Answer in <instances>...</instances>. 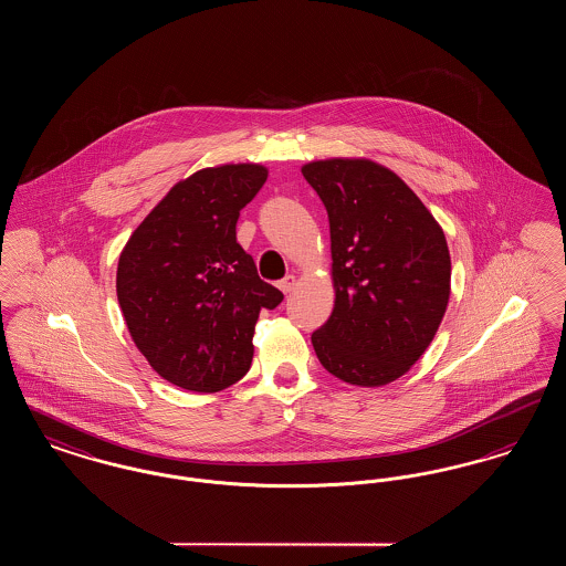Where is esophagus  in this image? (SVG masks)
Listing matches in <instances>:
<instances>
[{"instance_id": "esophagus-1", "label": "esophagus", "mask_w": 566, "mask_h": 566, "mask_svg": "<svg viewBox=\"0 0 566 566\" xmlns=\"http://www.w3.org/2000/svg\"><path fill=\"white\" fill-rule=\"evenodd\" d=\"M295 284L296 277L293 273H291V275H286V277H282V280L277 282V286H280V291H282V293H291V291L295 289Z\"/></svg>"}]
</instances>
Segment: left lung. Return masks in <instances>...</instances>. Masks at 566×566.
<instances>
[{
  "label": "left lung",
  "instance_id": "left-lung-1",
  "mask_svg": "<svg viewBox=\"0 0 566 566\" xmlns=\"http://www.w3.org/2000/svg\"><path fill=\"white\" fill-rule=\"evenodd\" d=\"M331 227L335 307L312 333L324 369L384 386L424 354L450 298L446 235L390 169L365 159L303 165Z\"/></svg>",
  "mask_w": 566,
  "mask_h": 566
}]
</instances>
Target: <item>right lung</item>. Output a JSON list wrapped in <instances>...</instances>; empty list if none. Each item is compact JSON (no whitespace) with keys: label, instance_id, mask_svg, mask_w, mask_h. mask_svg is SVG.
<instances>
[{"label":"right lung","instance_id":"obj_1","mask_svg":"<svg viewBox=\"0 0 566 566\" xmlns=\"http://www.w3.org/2000/svg\"><path fill=\"white\" fill-rule=\"evenodd\" d=\"M263 165L208 167L178 182L120 252L116 295L137 350L167 381L218 392L252 363L261 310L284 295L263 282L235 238Z\"/></svg>","mask_w":566,"mask_h":566}]
</instances>
